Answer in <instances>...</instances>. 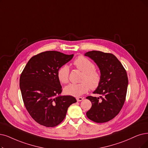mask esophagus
<instances>
[{
	"instance_id": "obj_1",
	"label": "esophagus",
	"mask_w": 148,
	"mask_h": 148,
	"mask_svg": "<svg viewBox=\"0 0 148 148\" xmlns=\"http://www.w3.org/2000/svg\"><path fill=\"white\" fill-rule=\"evenodd\" d=\"M83 98H82V97H79V98H76V100H77V101H82V100H83Z\"/></svg>"
}]
</instances>
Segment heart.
Wrapping results in <instances>:
<instances>
[{"mask_svg":"<svg viewBox=\"0 0 148 148\" xmlns=\"http://www.w3.org/2000/svg\"><path fill=\"white\" fill-rule=\"evenodd\" d=\"M74 66L82 72L81 81L79 84H70L64 88L66 95L73 97H79L86 93L90 87L95 89L101 83V76L100 73L95 69V64L87 58L80 56L75 59ZM70 69L67 65H64L57 71L58 80L62 84L69 81Z\"/></svg>","mask_w":148,"mask_h":148,"instance_id":"b5f03b06","label":"heart"}]
</instances>
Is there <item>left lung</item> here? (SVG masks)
Instances as JSON below:
<instances>
[{
    "instance_id": "1",
    "label": "left lung",
    "mask_w": 148,
    "mask_h": 148,
    "mask_svg": "<svg viewBox=\"0 0 148 148\" xmlns=\"http://www.w3.org/2000/svg\"><path fill=\"white\" fill-rule=\"evenodd\" d=\"M84 55L97 64L101 76V83L93 92L101 95V99L86 97L92 103L86 115L94 122H108L119 114L125 103L128 85L126 71L113 54L93 50Z\"/></svg>"
}]
</instances>
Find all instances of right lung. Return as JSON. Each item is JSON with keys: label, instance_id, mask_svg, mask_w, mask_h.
I'll return each mask as SVG.
<instances>
[{"label": "right lung", "instance_id": "1", "mask_svg": "<svg viewBox=\"0 0 148 148\" xmlns=\"http://www.w3.org/2000/svg\"><path fill=\"white\" fill-rule=\"evenodd\" d=\"M74 55L47 51L33 56L20 77V88L29 114L40 125L55 127L66 117L69 106L76 102L72 96H62L57 71Z\"/></svg>", "mask_w": 148, "mask_h": 148}]
</instances>
